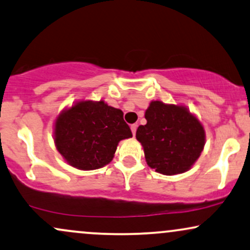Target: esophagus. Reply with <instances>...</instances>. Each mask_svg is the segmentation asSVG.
Listing matches in <instances>:
<instances>
[{"instance_id":"34e87169","label":"esophagus","mask_w":250,"mask_h":250,"mask_svg":"<svg viewBox=\"0 0 250 250\" xmlns=\"http://www.w3.org/2000/svg\"><path fill=\"white\" fill-rule=\"evenodd\" d=\"M137 127H138L137 124H132L131 125V131H132V133H133V135H135V132H137Z\"/></svg>"}]
</instances>
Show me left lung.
I'll return each mask as SVG.
<instances>
[{
    "label": "left lung",
    "instance_id": "8db88e82",
    "mask_svg": "<svg viewBox=\"0 0 250 250\" xmlns=\"http://www.w3.org/2000/svg\"><path fill=\"white\" fill-rule=\"evenodd\" d=\"M145 118L147 124L138 127L135 138L148 167L169 176L190 170L206 141L204 126L197 116L182 104L152 101Z\"/></svg>",
    "mask_w": 250,
    "mask_h": 250
}]
</instances>
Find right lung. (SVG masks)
Here are the masks:
<instances>
[{"label":"right lung","mask_w":250,"mask_h":250,"mask_svg":"<svg viewBox=\"0 0 250 250\" xmlns=\"http://www.w3.org/2000/svg\"><path fill=\"white\" fill-rule=\"evenodd\" d=\"M123 115L103 100H82L64 107L53 124L55 147L64 162L95 170L112 161L119 141L132 138Z\"/></svg>","instance_id":"obj_1"}]
</instances>
